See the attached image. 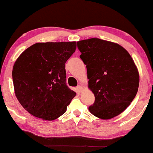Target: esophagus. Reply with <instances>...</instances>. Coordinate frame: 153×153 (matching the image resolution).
I'll use <instances>...</instances> for the list:
<instances>
[{"instance_id": "obj_1", "label": "esophagus", "mask_w": 153, "mask_h": 153, "mask_svg": "<svg viewBox=\"0 0 153 153\" xmlns=\"http://www.w3.org/2000/svg\"><path fill=\"white\" fill-rule=\"evenodd\" d=\"M77 90H78V92H81L83 90V86H82L81 85H78V87H77Z\"/></svg>"}]
</instances>
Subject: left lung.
<instances>
[{"label":"left lung","mask_w":153,"mask_h":153,"mask_svg":"<svg viewBox=\"0 0 153 153\" xmlns=\"http://www.w3.org/2000/svg\"><path fill=\"white\" fill-rule=\"evenodd\" d=\"M78 48L95 97L90 112L102 120L117 116L138 91L139 74L133 59L120 45L100 38L78 41Z\"/></svg>","instance_id":"1"}]
</instances>
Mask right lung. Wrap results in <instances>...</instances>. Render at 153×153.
<instances>
[{
	"mask_svg": "<svg viewBox=\"0 0 153 153\" xmlns=\"http://www.w3.org/2000/svg\"><path fill=\"white\" fill-rule=\"evenodd\" d=\"M76 42L37 43L25 50L12 70L14 93L33 116L53 120L62 115L76 95L66 85L65 63Z\"/></svg>",
	"mask_w": 153,
	"mask_h": 153,
	"instance_id": "1",
	"label": "right lung"
}]
</instances>
